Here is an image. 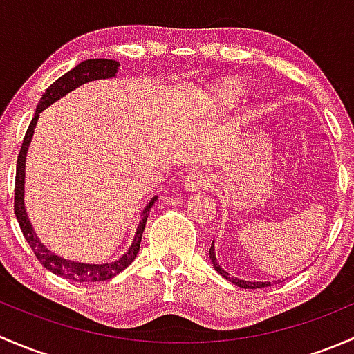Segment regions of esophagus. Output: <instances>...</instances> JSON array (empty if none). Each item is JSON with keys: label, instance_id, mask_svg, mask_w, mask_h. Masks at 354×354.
<instances>
[{"label": "esophagus", "instance_id": "obj_1", "mask_svg": "<svg viewBox=\"0 0 354 354\" xmlns=\"http://www.w3.org/2000/svg\"><path fill=\"white\" fill-rule=\"evenodd\" d=\"M207 187V178L202 173H194L190 176H187V180L183 181V188L187 192H198L203 190Z\"/></svg>", "mask_w": 354, "mask_h": 354}]
</instances>
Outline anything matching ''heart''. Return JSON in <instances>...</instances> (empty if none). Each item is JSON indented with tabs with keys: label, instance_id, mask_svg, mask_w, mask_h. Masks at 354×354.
<instances>
[{
	"label": "heart",
	"instance_id": "b5f03b06",
	"mask_svg": "<svg viewBox=\"0 0 354 354\" xmlns=\"http://www.w3.org/2000/svg\"><path fill=\"white\" fill-rule=\"evenodd\" d=\"M245 91L240 82L223 80L210 87V102L217 108H234L243 101Z\"/></svg>",
	"mask_w": 354,
	"mask_h": 354
}]
</instances>
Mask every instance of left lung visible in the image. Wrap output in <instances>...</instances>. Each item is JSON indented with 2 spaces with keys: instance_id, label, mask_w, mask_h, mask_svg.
<instances>
[{
  "instance_id": "8db88e82",
  "label": "left lung",
  "mask_w": 354,
  "mask_h": 354,
  "mask_svg": "<svg viewBox=\"0 0 354 354\" xmlns=\"http://www.w3.org/2000/svg\"><path fill=\"white\" fill-rule=\"evenodd\" d=\"M209 257H210V262L214 263V269L217 270V274H221V276H223L224 279L230 281V283L236 284L238 288H245V289H257V288H266V286H270L269 281H267V283H260V281H245V279H240V277L231 276L230 272H226V270H224L223 267L219 266V262H217V259H216V248H214V241H212V245H210Z\"/></svg>"
}]
</instances>
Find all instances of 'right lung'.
<instances>
[{
    "mask_svg": "<svg viewBox=\"0 0 354 354\" xmlns=\"http://www.w3.org/2000/svg\"><path fill=\"white\" fill-rule=\"evenodd\" d=\"M118 68L120 63L114 62V59H85V62L78 63L77 66L71 68L70 71H66L63 77H59L55 84H51L48 87V91L42 94L41 101H39L37 108H35L34 118H32L30 124L27 128V133L24 137L22 149H20L19 160H17V176H15V216L19 221V226L22 230L24 238L27 240L28 246L32 248L34 255L37 257L39 262L46 267L48 270H51L53 274L59 277H65V279L75 281V283H97V281H108L111 277H114L116 274H120L121 270L127 269L131 262L137 257L138 250H140V241H142V233L145 230V223H147L149 212H151L152 205L156 203L157 195L151 198V202L145 205L144 212L140 214V223H138L137 231H135V236L131 245L128 246L127 252L120 257L114 262H106V263H85V262H75V260H68L65 257L56 255L55 252H51L49 248H46L41 243V240L35 234L34 227H32L30 219H28L27 209H25V160H27V152L30 147L32 135H34V128L37 124L39 116L46 108H49L51 104H55L56 101H59L62 97H65L66 94H70L71 91L78 88L80 85L88 84V82L94 80H104V78H114L118 73Z\"/></svg>",
    "mask_w": 354,
    "mask_h": 354,
    "instance_id": "1",
    "label": "right lung"
}]
</instances>
